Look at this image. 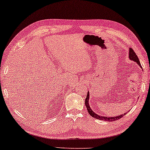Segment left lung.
I'll list each match as a JSON object with an SVG mask.
<instances>
[{
  "label": "left lung",
  "instance_id": "left-lung-1",
  "mask_svg": "<svg viewBox=\"0 0 150 150\" xmlns=\"http://www.w3.org/2000/svg\"><path fill=\"white\" fill-rule=\"evenodd\" d=\"M129 58H130V60H132V61H135V62H137V64H139V65H140V67H141L140 61H139L138 57H137L136 53L134 52V50H133L131 48H130V50H129ZM141 68H142V67H141ZM89 92H88L87 95V98H85V106L87 108V111L89 113L90 115H91V117H94V118L98 119V120L108 121V122H113V121H116V120H119V119H121L122 117H124L125 115H126V113H124L123 115H121L116 116V117H105V116L104 117L100 116V115H97L96 113H95V112L92 110V109L89 106Z\"/></svg>",
  "mask_w": 150,
  "mask_h": 150
}]
</instances>
